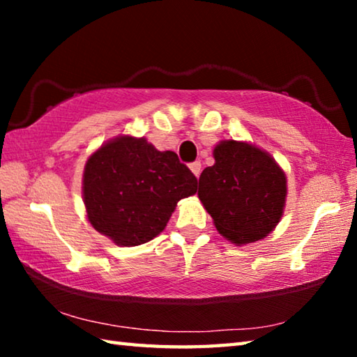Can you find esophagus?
Returning a JSON list of instances; mask_svg holds the SVG:
<instances>
[{
  "label": "esophagus",
  "instance_id": "obj_1",
  "mask_svg": "<svg viewBox=\"0 0 357 357\" xmlns=\"http://www.w3.org/2000/svg\"><path fill=\"white\" fill-rule=\"evenodd\" d=\"M190 167V170H192V173L195 174V176L198 178L200 176V173H202V162H192V164L189 165Z\"/></svg>",
  "mask_w": 357,
  "mask_h": 357
}]
</instances>
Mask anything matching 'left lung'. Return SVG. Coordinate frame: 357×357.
<instances>
[{
  "instance_id": "8db88e82",
  "label": "left lung",
  "mask_w": 357,
  "mask_h": 357,
  "mask_svg": "<svg viewBox=\"0 0 357 357\" xmlns=\"http://www.w3.org/2000/svg\"><path fill=\"white\" fill-rule=\"evenodd\" d=\"M214 159L198 179V197L217 231L239 245L268 236L285 208V173L268 153L244 142H220Z\"/></svg>"
}]
</instances>
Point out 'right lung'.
I'll return each instance as SVG.
<instances>
[{"label": "right lung", "mask_w": 357, "mask_h": 357, "mask_svg": "<svg viewBox=\"0 0 357 357\" xmlns=\"http://www.w3.org/2000/svg\"><path fill=\"white\" fill-rule=\"evenodd\" d=\"M197 192V178L173 151H157L144 138L118 137L84 165L88 220L114 244L148 243L167 227L181 198Z\"/></svg>", "instance_id": "add662e5"}]
</instances>
